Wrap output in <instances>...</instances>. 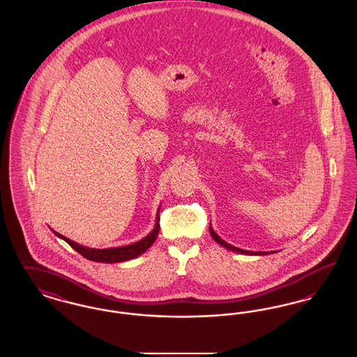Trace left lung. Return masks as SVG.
Listing matches in <instances>:
<instances>
[{
    "mask_svg": "<svg viewBox=\"0 0 357 357\" xmlns=\"http://www.w3.org/2000/svg\"><path fill=\"white\" fill-rule=\"evenodd\" d=\"M210 234H211V237L213 239L217 242V243H220L221 246L223 248H226L227 250H231V252H236V253H239V255H273V253H275V252H249V250H242V249H239V248H236V246H233V245H230V243H227L226 241H223L214 230H213V227H211V225H210Z\"/></svg>",
    "mask_w": 357,
    "mask_h": 357,
    "instance_id": "obj_1",
    "label": "left lung"
}]
</instances>
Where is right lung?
I'll list each match as a JSON object with an SVG mask.
<instances>
[{"mask_svg":"<svg viewBox=\"0 0 357 357\" xmlns=\"http://www.w3.org/2000/svg\"><path fill=\"white\" fill-rule=\"evenodd\" d=\"M159 208H158L156 218H155V226H153V230L149 233V236H146L143 239L137 241L135 243L120 246V248L92 249V248H86V246H83V245H79V243L70 241L69 238L61 236L60 233H57L54 230H52V231H53L54 236L64 239L72 249H75L79 255H83L89 261L104 262V264H118V262H124V261L134 259L136 257L143 255L146 250H149V248L155 242V239H156L158 234H159Z\"/></svg>","mask_w":357,"mask_h":357,"instance_id":"add662e5","label":"right lung"}]
</instances>
